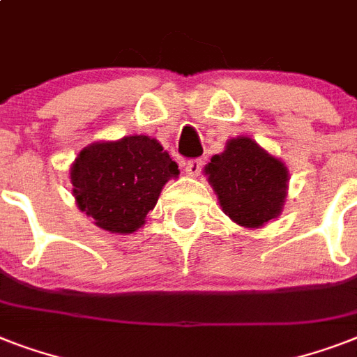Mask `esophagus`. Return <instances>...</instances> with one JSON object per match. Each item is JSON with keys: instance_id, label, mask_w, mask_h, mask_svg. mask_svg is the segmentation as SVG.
Returning <instances> with one entry per match:
<instances>
[{"instance_id": "obj_1", "label": "esophagus", "mask_w": 357, "mask_h": 357, "mask_svg": "<svg viewBox=\"0 0 357 357\" xmlns=\"http://www.w3.org/2000/svg\"><path fill=\"white\" fill-rule=\"evenodd\" d=\"M202 165H204V162H202L200 159H190V161H187L183 165L185 174H187V176H190V178H196V176H200Z\"/></svg>"}]
</instances>
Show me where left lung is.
I'll return each instance as SVG.
<instances>
[{"label": "left lung", "mask_w": 357, "mask_h": 357, "mask_svg": "<svg viewBox=\"0 0 357 357\" xmlns=\"http://www.w3.org/2000/svg\"><path fill=\"white\" fill-rule=\"evenodd\" d=\"M206 176L222 211L244 228H261L276 218L287 196L289 170L255 140L237 137L211 157Z\"/></svg>", "instance_id": "8db88e82"}]
</instances>
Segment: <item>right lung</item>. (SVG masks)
<instances>
[{
    "label": "right lung",
    "instance_id": "1",
    "mask_svg": "<svg viewBox=\"0 0 357 357\" xmlns=\"http://www.w3.org/2000/svg\"><path fill=\"white\" fill-rule=\"evenodd\" d=\"M178 165L155 139L129 135L113 142H92L70 168L72 192L81 211L109 234H133L155 207Z\"/></svg>",
    "mask_w": 357,
    "mask_h": 357
}]
</instances>
